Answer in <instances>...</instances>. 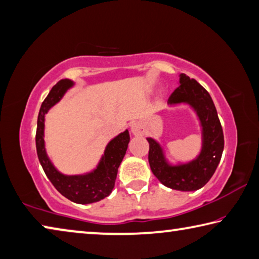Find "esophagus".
I'll return each mask as SVG.
<instances>
[{
	"mask_svg": "<svg viewBox=\"0 0 259 259\" xmlns=\"http://www.w3.org/2000/svg\"><path fill=\"white\" fill-rule=\"evenodd\" d=\"M131 132L134 135H141L143 134V127L140 122H133V124L131 125Z\"/></svg>",
	"mask_w": 259,
	"mask_h": 259,
	"instance_id": "esophagus-1",
	"label": "esophagus"
}]
</instances>
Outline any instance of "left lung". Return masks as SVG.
I'll use <instances>...</instances> for the list:
<instances>
[{
	"mask_svg": "<svg viewBox=\"0 0 259 259\" xmlns=\"http://www.w3.org/2000/svg\"><path fill=\"white\" fill-rule=\"evenodd\" d=\"M179 77V87L168 97L167 104L169 107L187 104L196 113L202 130L201 151L187 163L173 165L165 157L159 142L147 138L148 159L154 176L164 186L181 192H194L202 188L213 176L223 155L224 133L213 101L205 88L185 73Z\"/></svg>",
	"mask_w": 259,
	"mask_h": 259,
	"instance_id": "1",
	"label": "left lung"
}]
</instances>
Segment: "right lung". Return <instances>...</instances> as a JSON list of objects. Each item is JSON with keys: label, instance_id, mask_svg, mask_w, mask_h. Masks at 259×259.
I'll use <instances>...</instances> for the list:
<instances>
[{"label": "right lung", "instance_id": "add662e5", "mask_svg": "<svg viewBox=\"0 0 259 259\" xmlns=\"http://www.w3.org/2000/svg\"><path fill=\"white\" fill-rule=\"evenodd\" d=\"M74 86L69 79L58 81L42 102L35 135L36 152L46 176L63 196L78 204H90L99 202L111 194L116 181L118 167L126 154L130 142L128 130L118 134L105 147L96 168L84 175L66 176L54 166L48 157L45 146V117L55 104L63 99L65 93Z\"/></svg>", "mask_w": 259, "mask_h": 259}]
</instances>
